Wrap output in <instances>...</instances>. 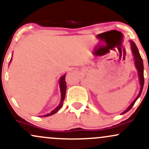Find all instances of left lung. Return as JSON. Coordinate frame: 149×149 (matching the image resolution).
<instances>
[{"mask_svg":"<svg viewBox=\"0 0 149 149\" xmlns=\"http://www.w3.org/2000/svg\"><path fill=\"white\" fill-rule=\"evenodd\" d=\"M130 43V49L131 52H132V56H133L134 59V66H135L136 69L137 70V74H138V77H139V85H140V90H139V93L136 98L132 101V102L125 109V110L122 112L120 114H124L129 110L131 109V108L132 107V106L134 105V104L135 103L137 100L139 98V96L141 95V92H142L143 87H144V64H143V60L141 58L140 54H139V50H138L137 46H136L135 43L132 40H129Z\"/></svg>","mask_w":149,"mask_h":149,"instance_id":"1","label":"left lung"}]
</instances>
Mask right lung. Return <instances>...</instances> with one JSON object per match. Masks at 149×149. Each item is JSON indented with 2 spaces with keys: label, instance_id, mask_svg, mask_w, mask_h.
I'll return each mask as SVG.
<instances>
[{
  "label": "right lung",
  "instance_id": "obj_1",
  "mask_svg": "<svg viewBox=\"0 0 149 149\" xmlns=\"http://www.w3.org/2000/svg\"><path fill=\"white\" fill-rule=\"evenodd\" d=\"M12 58H11V59H10V63H11V61L12 60ZM10 63H9V65H10ZM65 75H66V74H63L62 76L60 77V79H59V87H60V91H61V101H60V103H59V104L55 108V109L52 110L50 113H47V114H45V115H42V116H39L40 117H47V116H52V115H53V114H54V113H56L57 111H58V110H60L61 108L62 107L63 104L65 97L66 88H67L66 82H65Z\"/></svg>",
  "mask_w": 149,
  "mask_h": 149
}]
</instances>
